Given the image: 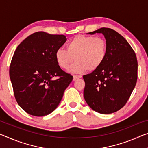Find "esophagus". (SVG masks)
I'll use <instances>...</instances> for the list:
<instances>
[{
	"instance_id": "esophagus-1",
	"label": "esophagus",
	"mask_w": 148,
	"mask_h": 148,
	"mask_svg": "<svg viewBox=\"0 0 148 148\" xmlns=\"http://www.w3.org/2000/svg\"><path fill=\"white\" fill-rule=\"evenodd\" d=\"M82 78V76L80 75H74L73 76V80L75 81L76 80V79H78L79 78Z\"/></svg>"
}]
</instances>
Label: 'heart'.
<instances>
[{
  "instance_id": "heart-1",
  "label": "heart",
  "mask_w": 148,
  "mask_h": 148,
  "mask_svg": "<svg viewBox=\"0 0 148 148\" xmlns=\"http://www.w3.org/2000/svg\"><path fill=\"white\" fill-rule=\"evenodd\" d=\"M107 44L101 37L90 36H75L66 45V50L58 49L55 52V59L58 66L67 69L70 64L72 72L80 73L88 69L93 71L102 65L107 57Z\"/></svg>"
}]
</instances>
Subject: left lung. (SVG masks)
<instances>
[{
  "label": "left lung",
  "mask_w": 148,
  "mask_h": 148,
  "mask_svg": "<svg viewBox=\"0 0 148 148\" xmlns=\"http://www.w3.org/2000/svg\"><path fill=\"white\" fill-rule=\"evenodd\" d=\"M95 33H101L106 39L107 57L99 69L83 76L84 97L93 111L111 114L125 106L135 88L137 58L130 44L118 32L102 27L89 34Z\"/></svg>",
  "instance_id": "1"
}]
</instances>
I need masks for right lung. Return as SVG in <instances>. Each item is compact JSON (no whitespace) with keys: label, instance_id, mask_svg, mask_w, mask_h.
<instances>
[{"label":"right lung","instance_id":"add662e5","mask_svg":"<svg viewBox=\"0 0 148 148\" xmlns=\"http://www.w3.org/2000/svg\"><path fill=\"white\" fill-rule=\"evenodd\" d=\"M66 41L64 35L36 32L14 53L9 70L14 94L18 104L31 115L43 116L55 111L73 79L55 59L56 51Z\"/></svg>","mask_w":148,"mask_h":148}]
</instances>
